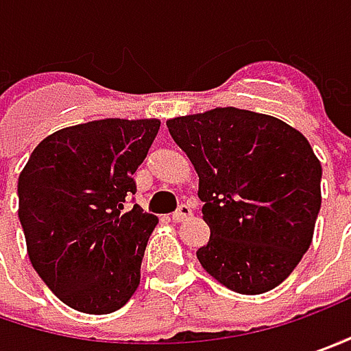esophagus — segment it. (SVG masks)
I'll return each instance as SVG.
<instances>
[{"mask_svg": "<svg viewBox=\"0 0 351 351\" xmlns=\"http://www.w3.org/2000/svg\"><path fill=\"white\" fill-rule=\"evenodd\" d=\"M191 216H192L191 206L180 204L178 206V210L173 214V221H182V220H186V218H191Z\"/></svg>", "mask_w": 351, "mask_h": 351, "instance_id": "esophagus-1", "label": "esophagus"}]
</instances>
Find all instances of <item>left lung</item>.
Instances as JSON below:
<instances>
[{"label":"left lung","instance_id":"8db88e82","mask_svg":"<svg viewBox=\"0 0 351 351\" xmlns=\"http://www.w3.org/2000/svg\"><path fill=\"white\" fill-rule=\"evenodd\" d=\"M198 173L210 239L196 257L223 287L261 295L281 285L311 247L322 167L300 131L237 108L167 121Z\"/></svg>","mask_w":351,"mask_h":351}]
</instances>
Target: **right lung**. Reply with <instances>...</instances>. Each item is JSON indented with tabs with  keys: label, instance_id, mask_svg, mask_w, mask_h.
I'll return each mask as SVG.
<instances>
[{
	"label": "right lung",
	"instance_id": "right-lung-1",
	"mask_svg": "<svg viewBox=\"0 0 351 351\" xmlns=\"http://www.w3.org/2000/svg\"><path fill=\"white\" fill-rule=\"evenodd\" d=\"M159 119H98L43 139L19 175V221L38 277L70 308L110 314L141 279L157 218L137 204L133 173Z\"/></svg>",
	"mask_w": 351,
	"mask_h": 351
}]
</instances>
